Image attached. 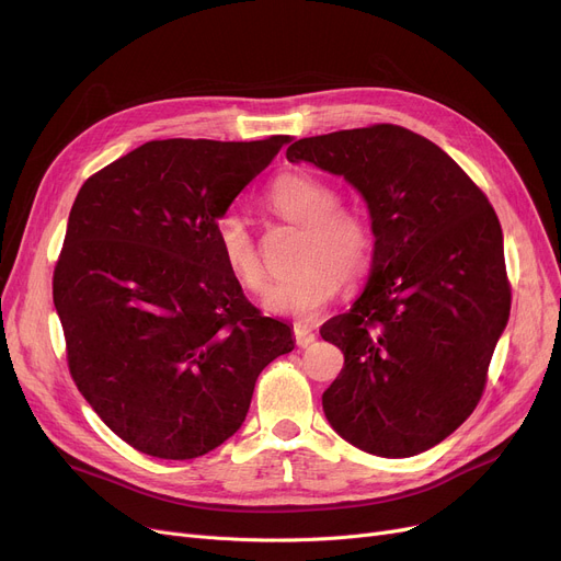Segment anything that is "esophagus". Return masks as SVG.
<instances>
[{"label": "esophagus", "mask_w": 561, "mask_h": 561, "mask_svg": "<svg viewBox=\"0 0 561 561\" xmlns=\"http://www.w3.org/2000/svg\"><path fill=\"white\" fill-rule=\"evenodd\" d=\"M293 336H296V343H298L300 347H307V345L313 343V339H316V334H313L309 328H302V325L293 328Z\"/></svg>", "instance_id": "1"}]
</instances>
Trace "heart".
<instances>
[{
  "label": "heart",
  "instance_id": "1",
  "mask_svg": "<svg viewBox=\"0 0 561 561\" xmlns=\"http://www.w3.org/2000/svg\"><path fill=\"white\" fill-rule=\"evenodd\" d=\"M265 204L279 218L302 225L300 271L275 282L265 307L282 316L313 320L339 293L341 279H362L375 256V227L366 211L339 204L332 182L307 170H288L265 188ZM216 241L229 273L250 293L268 286L259 245L239 211L216 220Z\"/></svg>",
  "mask_w": 561,
  "mask_h": 561
}]
</instances>
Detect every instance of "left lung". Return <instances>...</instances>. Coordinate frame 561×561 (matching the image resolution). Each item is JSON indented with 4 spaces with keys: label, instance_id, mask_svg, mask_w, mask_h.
<instances>
[{
    "label": "left lung",
    "instance_id": "8db88e82",
    "mask_svg": "<svg viewBox=\"0 0 561 561\" xmlns=\"http://www.w3.org/2000/svg\"><path fill=\"white\" fill-rule=\"evenodd\" d=\"M290 163L343 174L375 227L370 279L320 336L343 370L330 425L379 457H414L478 407L512 309L503 229L482 188L438 145L398 125L300 138Z\"/></svg>",
    "mask_w": 561,
    "mask_h": 561
}]
</instances>
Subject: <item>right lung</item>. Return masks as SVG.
I'll use <instances>...</instances> for the list:
<instances>
[{"instance_id":"1","label":"right lung","mask_w":561,"mask_h":561,"mask_svg":"<svg viewBox=\"0 0 561 561\" xmlns=\"http://www.w3.org/2000/svg\"><path fill=\"white\" fill-rule=\"evenodd\" d=\"M290 142L150 140L88 176L54 268L68 368L131 448L202 457L241 427L259 373L293 350L222 261L216 220Z\"/></svg>"}]
</instances>
